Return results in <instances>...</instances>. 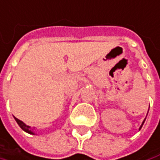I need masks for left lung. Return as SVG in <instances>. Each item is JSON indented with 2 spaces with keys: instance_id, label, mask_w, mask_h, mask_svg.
I'll use <instances>...</instances> for the list:
<instances>
[{
  "instance_id": "1",
  "label": "left lung",
  "mask_w": 160,
  "mask_h": 160,
  "mask_svg": "<svg viewBox=\"0 0 160 160\" xmlns=\"http://www.w3.org/2000/svg\"><path fill=\"white\" fill-rule=\"evenodd\" d=\"M145 120H146V119H145ZM145 120H144V122L142 123V124H141V126H140V128H139V129H141V127L143 126V124H144V123H145Z\"/></svg>"
}]
</instances>
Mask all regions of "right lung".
I'll return each mask as SVG.
<instances>
[{"label":"right lung","mask_w":160,"mask_h":160,"mask_svg":"<svg viewBox=\"0 0 160 160\" xmlns=\"http://www.w3.org/2000/svg\"><path fill=\"white\" fill-rule=\"evenodd\" d=\"M14 119H15V121L17 122V123L19 124V126L22 128L23 131H25V132H27V133H29V134H34L31 130H30V126H28V125H26L25 123H23L21 121V120H19V119H17L16 117H14Z\"/></svg>","instance_id":"1"}]
</instances>
